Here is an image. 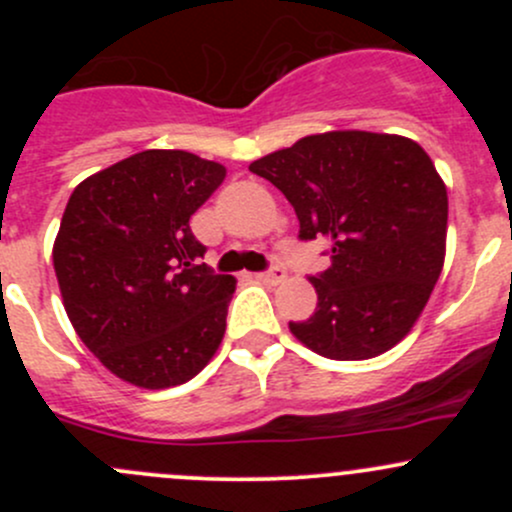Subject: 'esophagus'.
Masks as SVG:
<instances>
[{
	"instance_id": "esophagus-1",
	"label": "esophagus",
	"mask_w": 512,
	"mask_h": 512,
	"mask_svg": "<svg viewBox=\"0 0 512 512\" xmlns=\"http://www.w3.org/2000/svg\"><path fill=\"white\" fill-rule=\"evenodd\" d=\"M257 280L260 282H265V285H280L282 280H285V270H282L280 265H272V267H267L265 272H257Z\"/></svg>"
}]
</instances>
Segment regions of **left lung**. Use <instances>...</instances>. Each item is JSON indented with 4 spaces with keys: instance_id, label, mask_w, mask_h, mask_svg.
Wrapping results in <instances>:
<instances>
[{
    "instance_id": "left-lung-1",
    "label": "left lung",
    "mask_w": 512,
    "mask_h": 512,
    "mask_svg": "<svg viewBox=\"0 0 512 512\" xmlns=\"http://www.w3.org/2000/svg\"><path fill=\"white\" fill-rule=\"evenodd\" d=\"M289 200L299 240L329 242L332 265L312 275L317 309L289 322L312 352L371 359L409 334L446 255L448 195L409 138L369 131L307 136L250 163Z\"/></svg>"
}]
</instances>
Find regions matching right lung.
Listing matches in <instances>:
<instances>
[{
	"label": "right lung",
	"mask_w": 512,
	"mask_h": 512,
	"mask_svg": "<svg viewBox=\"0 0 512 512\" xmlns=\"http://www.w3.org/2000/svg\"><path fill=\"white\" fill-rule=\"evenodd\" d=\"M225 168L143 151L76 185L54 242L66 314L106 369L143 389L193 379L220 347L230 275L203 262L190 215Z\"/></svg>",
	"instance_id": "obj_1"
}]
</instances>
